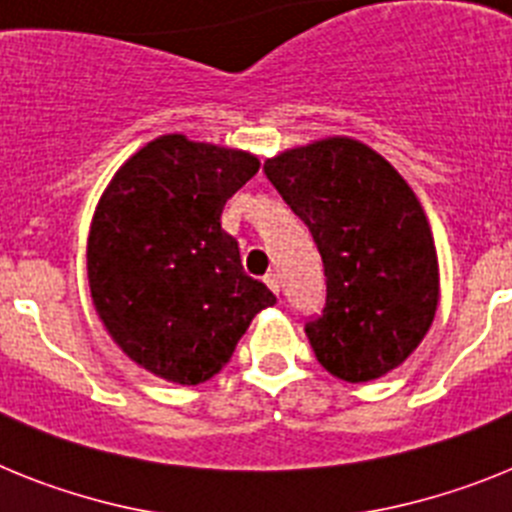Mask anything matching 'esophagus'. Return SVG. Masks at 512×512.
I'll return each mask as SVG.
<instances>
[{
  "instance_id": "34e87169",
  "label": "esophagus",
  "mask_w": 512,
  "mask_h": 512,
  "mask_svg": "<svg viewBox=\"0 0 512 512\" xmlns=\"http://www.w3.org/2000/svg\"><path fill=\"white\" fill-rule=\"evenodd\" d=\"M264 282L269 284V289H271V292H274V295H279V292H282V282H279L277 274H266Z\"/></svg>"
}]
</instances>
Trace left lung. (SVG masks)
I'll return each instance as SVG.
<instances>
[{
  "instance_id": "obj_1",
  "label": "left lung",
  "mask_w": 512,
  "mask_h": 512,
  "mask_svg": "<svg viewBox=\"0 0 512 512\" xmlns=\"http://www.w3.org/2000/svg\"><path fill=\"white\" fill-rule=\"evenodd\" d=\"M264 174L323 259V310L305 320L320 366L343 382L400 366L438 305L436 246L413 189L379 153L348 138L269 158Z\"/></svg>"
}]
</instances>
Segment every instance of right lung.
<instances>
[{"mask_svg": "<svg viewBox=\"0 0 512 512\" xmlns=\"http://www.w3.org/2000/svg\"><path fill=\"white\" fill-rule=\"evenodd\" d=\"M259 171L251 153L164 135L117 171L89 233V289L104 328L143 369L202 384L277 297L243 271L220 225Z\"/></svg>", "mask_w": 512, "mask_h": 512, "instance_id": "obj_1", "label": "right lung"}]
</instances>
